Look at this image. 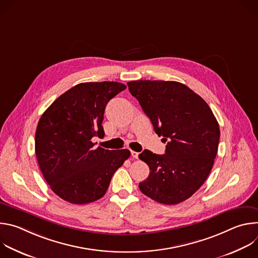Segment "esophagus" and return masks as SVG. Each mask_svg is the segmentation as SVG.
Here are the masks:
<instances>
[{
    "label": "esophagus",
    "mask_w": 258,
    "mask_h": 258,
    "mask_svg": "<svg viewBox=\"0 0 258 258\" xmlns=\"http://www.w3.org/2000/svg\"><path fill=\"white\" fill-rule=\"evenodd\" d=\"M131 154H132V156H133L134 158L138 159V157H139V153H138V152H136V151H131Z\"/></svg>",
    "instance_id": "1"
}]
</instances>
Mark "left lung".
Wrapping results in <instances>:
<instances>
[{
    "label": "left lung",
    "mask_w": 258,
    "mask_h": 258,
    "mask_svg": "<svg viewBox=\"0 0 258 258\" xmlns=\"http://www.w3.org/2000/svg\"><path fill=\"white\" fill-rule=\"evenodd\" d=\"M128 91L139 101L165 154L144 150L139 158L150 173L139 183L143 194L166 205L190 198L210 173L219 142V125L208 104L177 82L134 81Z\"/></svg>",
    "instance_id": "left-lung-1"
}]
</instances>
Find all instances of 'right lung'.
<instances>
[{"label":"right lung","mask_w":258,"mask_h":258,"mask_svg":"<svg viewBox=\"0 0 258 258\" xmlns=\"http://www.w3.org/2000/svg\"><path fill=\"white\" fill-rule=\"evenodd\" d=\"M126 86L117 82L82 83L58 97L35 132V155L52 191L72 204L102 198L114 172L130 157L127 149L96 148L104 137L107 103Z\"/></svg>","instance_id":"add662e5"}]
</instances>
